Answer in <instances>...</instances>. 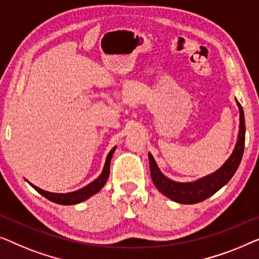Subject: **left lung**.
Listing matches in <instances>:
<instances>
[{
	"label": "left lung",
	"mask_w": 259,
	"mask_h": 259,
	"mask_svg": "<svg viewBox=\"0 0 259 259\" xmlns=\"http://www.w3.org/2000/svg\"><path fill=\"white\" fill-rule=\"evenodd\" d=\"M236 102H237L240 115L237 143H236L234 152L227 159V162L213 174L199 178L195 182H190V183H178V182H174L166 178L159 171L152 155L149 154V164H150L152 182L163 195L177 203L195 204L209 198L210 196H212L214 192H217L231 180L236 170L238 169L240 161H242L244 144H245V119H244L243 108L238 101Z\"/></svg>",
	"instance_id": "8db88e82"
}]
</instances>
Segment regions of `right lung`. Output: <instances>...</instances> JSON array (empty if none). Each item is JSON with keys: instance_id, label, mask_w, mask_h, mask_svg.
<instances>
[{"instance_id": "add662e5", "label": "right lung", "mask_w": 259, "mask_h": 259, "mask_svg": "<svg viewBox=\"0 0 259 259\" xmlns=\"http://www.w3.org/2000/svg\"><path fill=\"white\" fill-rule=\"evenodd\" d=\"M115 149L116 148L111 149V151L108 154L107 159H105L103 171H102L100 177L96 178V180L92 182V183L88 184L84 188L79 189V190H77V191L68 192V194H54V192L42 190V189L35 187V185H32L31 183H29V184H30L36 191L39 192L42 196H45L46 198H48L49 201H52L54 203L62 204V205H72V204L81 203L83 201H85V199H88L89 197H92L93 195L97 194V192L104 187V184L107 183L109 174H110V161H111L112 155H114Z\"/></svg>"}]
</instances>
